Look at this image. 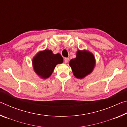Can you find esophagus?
<instances>
[{
    "mask_svg": "<svg viewBox=\"0 0 127 127\" xmlns=\"http://www.w3.org/2000/svg\"><path fill=\"white\" fill-rule=\"evenodd\" d=\"M64 61L65 63H67L69 61V58H65L64 59Z\"/></svg>",
    "mask_w": 127,
    "mask_h": 127,
    "instance_id": "esophagus-1",
    "label": "esophagus"
}]
</instances>
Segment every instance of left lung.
Masks as SVG:
<instances>
[{"instance_id":"8db88e82","label":"left lung","mask_w":127,"mask_h":127,"mask_svg":"<svg viewBox=\"0 0 127 127\" xmlns=\"http://www.w3.org/2000/svg\"><path fill=\"white\" fill-rule=\"evenodd\" d=\"M94 55L87 51L78 50L76 58L69 62V65L74 76L77 78H83L91 73L95 66Z\"/></svg>"}]
</instances>
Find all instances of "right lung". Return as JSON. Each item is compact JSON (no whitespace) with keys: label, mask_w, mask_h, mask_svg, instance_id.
Returning a JSON list of instances; mask_svg holds the SVG:
<instances>
[{"label":"right lung","mask_w":127,"mask_h":127,"mask_svg":"<svg viewBox=\"0 0 127 127\" xmlns=\"http://www.w3.org/2000/svg\"><path fill=\"white\" fill-rule=\"evenodd\" d=\"M63 58L60 54H54L51 50L40 51L33 58L32 64L34 70L42 78H49L55 66L63 63Z\"/></svg>","instance_id":"right-lung-1"}]
</instances>
